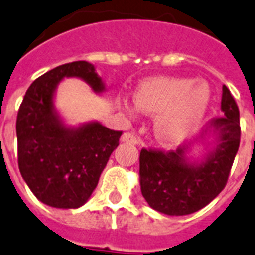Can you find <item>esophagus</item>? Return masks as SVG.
<instances>
[{"instance_id": "obj_1", "label": "esophagus", "mask_w": 255, "mask_h": 255, "mask_svg": "<svg viewBox=\"0 0 255 255\" xmlns=\"http://www.w3.org/2000/svg\"><path fill=\"white\" fill-rule=\"evenodd\" d=\"M121 140L123 142H129V144H133V145H138V144H140V140H138V138L136 137L133 133H129V132L124 133L123 136H122Z\"/></svg>"}]
</instances>
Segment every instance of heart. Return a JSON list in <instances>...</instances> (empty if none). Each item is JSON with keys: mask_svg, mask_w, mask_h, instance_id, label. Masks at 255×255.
<instances>
[{"mask_svg": "<svg viewBox=\"0 0 255 255\" xmlns=\"http://www.w3.org/2000/svg\"><path fill=\"white\" fill-rule=\"evenodd\" d=\"M138 111L154 115L153 133L162 145L182 144L198 132L211 103L210 86L191 78L152 77L141 81L133 92ZM128 115L136 109L128 103L122 106Z\"/></svg>", "mask_w": 255, "mask_h": 255, "instance_id": "1", "label": "heart"}]
</instances>
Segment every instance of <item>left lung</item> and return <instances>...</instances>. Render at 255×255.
<instances>
[{"mask_svg":"<svg viewBox=\"0 0 255 255\" xmlns=\"http://www.w3.org/2000/svg\"><path fill=\"white\" fill-rule=\"evenodd\" d=\"M223 117L215 118L199 138L169 153L142 149L140 187L153 210L183 216L202 210L225 187L240 146V111L227 86L221 95ZM196 146L199 157L192 154Z\"/></svg>","mask_w":255,"mask_h":255,"instance_id":"8db88e82","label":"left lung"}]
</instances>
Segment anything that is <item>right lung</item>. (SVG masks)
<instances>
[{
    "instance_id": "right-lung-1",
    "label": "right lung",
    "mask_w": 255,
    "mask_h": 255,
    "mask_svg": "<svg viewBox=\"0 0 255 255\" xmlns=\"http://www.w3.org/2000/svg\"><path fill=\"white\" fill-rule=\"evenodd\" d=\"M64 78H80L95 94L106 92L102 77L88 61L64 64L35 80L16 117L18 165L41 203L74 210L90 199L122 132L97 121L65 123L55 105L56 90Z\"/></svg>"
}]
</instances>
